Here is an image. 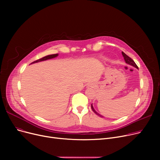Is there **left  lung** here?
Segmentation results:
<instances>
[{
    "mask_svg": "<svg viewBox=\"0 0 160 160\" xmlns=\"http://www.w3.org/2000/svg\"><path fill=\"white\" fill-rule=\"evenodd\" d=\"M122 56H123V57H124V60H125L126 63L129 64V65H132V66H133V67H136L137 69H138V67L137 66V65L136 64V63L134 62V61L132 60V59L131 58H130L128 56H127V54H126L125 53H124L123 52H122ZM91 109H92V110H93V111L94 112V113H95L97 115H98V116H100V117H103L102 115H100L99 113H98L95 110V109L93 108V105H92V104H91Z\"/></svg>",
    "mask_w": 160,
    "mask_h": 160,
    "instance_id": "obj_1",
    "label": "left lung"
}]
</instances>
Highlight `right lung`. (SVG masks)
<instances>
[{
  "instance_id": "1",
  "label": "right lung",
  "mask_w": 160,
  "mask_h": 160,
  "mask_svg": "<svg viewBox=\"0 0 160 160\" xmlns=\"http://www.w3.org/2000/svg\"><path fill=\"white\" fill-rule=\"evenodd\" d=\"M58 56V54H51V55H48V56H46L43 58H40L39 59V60H36V61H34L33 62H32V63H37V62H41V61H45V60H49V59H52V58H56ZM31 63V64H32Z\"/></svg>"
}]
</instances>
